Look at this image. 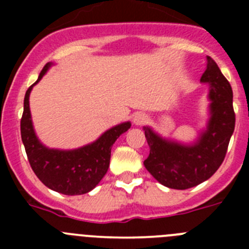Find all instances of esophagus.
<instances>
[{"label":"esophagus","instance_id":"esophagus-1","mask_svg":"<svg viewBox=\"0 0 249 249\" xmlns=\"http://www.w3.org/2000/svg\"><path fill=\"white\" fill-rule=\"evenodd\" d=\"M147 122V116L143 113H137L133 116V123L136 126H143L144 123Z\"/></svg>","mask_w":249,"mask_h":249}]
</instances>
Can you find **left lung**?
<instances>
[{
    "label": "left lung",
    "instance_id": "obj_1",
    "mask_svg": "<svg viewBox=\"0 0 249 249\" xmlns=\"http://www.w3.org/2000/svg\"><path fill=\"white\" fill-rule=\"evenodd\" d=\"M201 82L210 86V120L193 143L167 140L143 127L149 146L144 167L160 184L173 190L192 188L212 177L226 157L234 131L232 87L210 56Z\"/></svg>",
    "mask_w": 249,
    "mask_h": 249
}]
</instances>
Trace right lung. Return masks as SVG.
Wrapping results in <instances>:
<instances>
[{
    "mask_svg": "<svg viewBox=\"0 0 249 249\" xmlns=\"http://www.w3.org/2000/svg\"><path fill=\"white\" fill-rule=\"evenodd\" d=\"M53 63L48 62L38 80L27 89L21 118V137L28 162L38 179L50 190L67 196L85 195L101 182L109 167L111 149L118 137L131 127L123 122L107 129L97 140L76 149L48 148L36 136L30 111V93Z\"/></svg>",
    "mask_w": 249,
    "mask_h": 249,
    "instance_id": "right-lung-1",
    "label": "right lung"
}]
</instances>
